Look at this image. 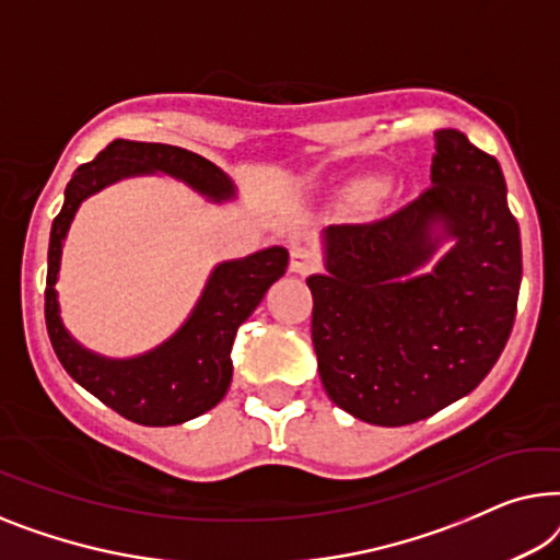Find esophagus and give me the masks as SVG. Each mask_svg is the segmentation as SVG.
Segmentation results:
<instances>
[{
  "instance_id": "34e87169",
  "label": "esophagus",
  "mask_w": 560,
  "mask_h": 560,
  "mask_svg": "<svg viewBox=\"0 0 560 560\" xmlns=\"http://www.w3.org/2000/svg\"><path fill=\"white\" fill-rule=\"evenodd\" d=\"M317 266H319V258H317V254H314V250H310V248H294V250H291L289 269L299 273V277H306V273L317 271Z\"/></svg>"
}]
</instances>
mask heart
Instances as JSON below:
<instances>
[{
  "label": "heart",
  "instance_id": "b5f03b06",
  "mask_svg": "<svg viewBox=\"0 0 560 560\" xmlns=\"http://www.w3.org/2000/svg\"><path fill=\"white\" fill-rule=\"evenodd\" d=\"M383 190H385L383 179H362V183L352 187V198H355L360 205H368L381 198Z\"/></svg>",
  "mask_w": 560,
  "mask_h": 560
}]
</instances>
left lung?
Listing matches in <instances>:
<instances>
[{
	"instance_id": "obj_1",
	"label": "left lung",
	"mask_w": 560,
	"mask_h": 560,
	"mask_svg": "<svg viewBox=\"0 0 560 560\" xmlns=\"http://www.w3.org/2000/svg\"><path fill=\"white\" fill-rule=\"evenodd\" d=\"M434 141L429 190L373 223L329 225L327 273L306 279L322 385L375 427L429 419L475 390L517 312L523 254L500 164L456 129ZM444 237L455 246L419 275Z\"/></svg>"
}]
</instances>
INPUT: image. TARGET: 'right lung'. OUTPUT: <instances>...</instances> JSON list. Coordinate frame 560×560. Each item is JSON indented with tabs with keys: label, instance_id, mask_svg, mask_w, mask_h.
Instances as JSON below:
<instances>
[{
	"label": "right lung",
	"instance_id": "right-lung-1",
	"mask_svg": "<svg viewBox=\"0 0 560 560\" xmlns=\"http://www.w3.org/2000/svg\"><path fill=\"white\" fill-rule=\"evenodd\" d=\"M152 172L183 179L192 190L215 202L231 200L235 195L231 177L223 170L183 147L129 139L112 141L104 152L96 154V160L75 170L66 187L62 210L52 220L47 248L45 325L62 368L101 404L141 427H175L210 411L223 400L233 377L231 350L235 332L261 304L271 283L287 273L289 250L273 246L215 266L190 319L167 342L144 355L112 360L81 348L62 327L55 294L62 241L85 198L124 177Z\"/></svg>",
	"mask_w": 560,
	"mask_h": 560
}]
</instances>
